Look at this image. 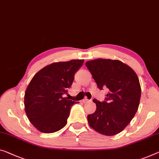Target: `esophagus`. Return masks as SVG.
I'll return each instance as SVG.
<instances>
[{
  "mask_svg": "<svg viewBox=\"0 0 159 159\" xmlns=\"http://www.w3.org/2000/svg\"><path fill=\"white\" fill-rule=\"evenodd\" d=\"M83 102H84V103H89V102H91V100H89V99H88V98H85L84 100L82 101Z\"/></svg>",
  "mask_w": 159,
  "mask_h": 159,
  "instance_id": "1",
  "label": "esophagus"
}]
</instances>
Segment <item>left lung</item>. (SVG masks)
Segmentation results:
<instances>
[{
    "mask_svg": "<svg viewBox=\"0 0 159 159\" xmlns=\"http://www.w3.org/2000/svg\"><path fill=\"white\" fill-rule=\"evenodd\" d=\"M86 66L99 89H108L103 102L93 99L96 110L88 116L91 128L105 136L121 132L134 117L141 98V86L134 70L118 60L98 58Z\"/></svg>",
    "mask_w": 159,
    "mask_h": 159,
    "instance_id": "obj_1",
    "label": "left lung"
}]
</instances>
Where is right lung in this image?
Segmentation results:
<instances>
[{
  "mask_svg": "<svg viewBox=\"0 0 159 159\" xmlns=\"http://www.w3.org/2000/svg\"><path fill=\"white\" fill-rule=\"evenodd\" d=\"M84 60H71L48 65L30 80L25 92V111L30 122L43 133L50 134L67 124L71 106L79 102L63 97L71 87L75 73Z\"/></svg>",
  "mask_w": 159,
  "mask_h": 159,
  "instance_id": "add662e5",
  "label": "right lung"
}]
</instances>
